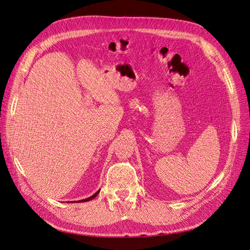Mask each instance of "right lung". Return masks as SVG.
I'll return each instance as SVG.
<instances>
[{
  "instance_id": "add662e5",
  "label": "right lung",
  "mask_w": 250,
  "mask_h": 250,
  "mask_svg": "<svg viewBox=\"0 0 250 250\" xmlns=\"http://www.w3.org/2000/svg\"><path fill=\"white\" fill-rule=\"evenodd\" d=\"M99 192H100V190L99 191H97L93 196H90V197H88V198H86V199H82V200H78L77 202H84V201H88V200H92V199H94L95 197H96V196L98 195V194H99ZM67 202H69V201H67ZM70 202H73V201H70ZM74 202H76V201H74Z\"/></svg>"
}]
</instances>
